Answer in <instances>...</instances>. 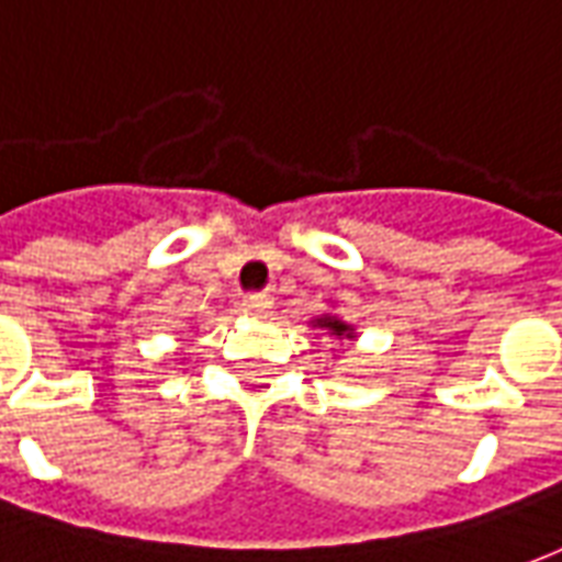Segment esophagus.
<instances>
[{
    "label": "esophagus",
    "mask_w": 562,
    "mask_h": 562,
    "mask_svg": "<svg viewBox=\"0 0 562 562\" xmlns=\"http://www.w3.org/2000/svg\"><path fill=\"white\" fill-rule=\"evenodd\" d=\"M246 310L256 313V316H268L270 310H273V297L270 294H249L246 297Z\"/></svg>",
    "instance_id": "34e87169"
}]
</instances>
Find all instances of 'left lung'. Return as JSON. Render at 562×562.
<instances>
[{
  "label": "left lung",
  "mask_w": 562,
  "mask_h": 562,
  "mask_svg": "<svg viewBox=\"0 0 562 562\" xmlns=\"http://www.w3.org/2000/svg\"><path fill=\"white\" fill-rule=\"evenodd\" d=\"M310 325L318 330H325L330 340H355V325L342 322L337 313H322V316H313Z\"/></svg>",
  "instance_id": "1"
}]
</instances>
